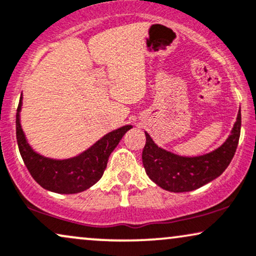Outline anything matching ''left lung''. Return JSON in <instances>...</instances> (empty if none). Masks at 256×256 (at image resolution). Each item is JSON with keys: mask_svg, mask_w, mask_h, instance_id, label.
Wrapping results in <instances>:
<instances>
[{"mask_svg": "<svg viewBox=\"0 0 256 256\" xmlns=\"http://www.w3.org/2000/svg\"><path fill=\"white\" fill-rule=\"evenodd\" d=\"M240 132L241 110L227 140L212 152L197 157H183L163 150L145 132L146 143L142 154L144 169L162 189L171 192H192L218 178L227 169L238 148Z\"/></svg>", "mask_w": 256, "mask_h": 256, "instance_id": "obj_1", "label": "left lung"}]
</instances>
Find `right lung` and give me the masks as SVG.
Masks as SVG:
<instances>
[{
    "instance_id": "obj_1",
    "label": "right lung",
    "mask_w": 256,
    "mask_h": 256,
    "mask_svg": "<svg viewBox=\"0 0 256 256\" xmlns=\"http://www.w3.org/2000/svg\"><path fill=\"white\" fill-rule=\"evenodd\" d=\"M22 96L16 112V139L18 150L32 177L50 192L76 194L88 189L102 178L111 152L119 144L131 125L122 126L104 136L79 156L58 160L41 156L29 146L20 124Z\"/></svg>"
}]
</instances>
